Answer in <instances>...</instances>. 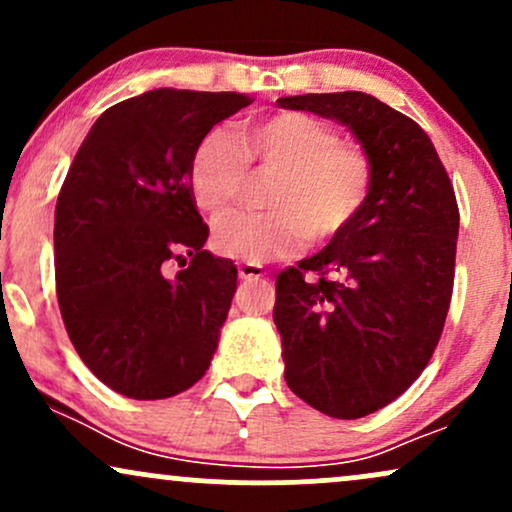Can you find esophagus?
Returning a JSON list of instances; mask_svg holds the SVG:
<instances>
[{"mask_svg":"<svg viewBox=\"0 0 512 512\" xmlns=\"http://www.w3.org/2000/svg\"><path fill=\"white\" fill-rule=\"evenodd\" d=\"M264 274H267V272H264V269L260 267V264H252V262H243V264H238V276H240V279H245V281L262 279Z\"/></svg>","mask_w":512,"mask_h":512,"instance_id":"34e87169","label":"esophagus"}]
</instances>
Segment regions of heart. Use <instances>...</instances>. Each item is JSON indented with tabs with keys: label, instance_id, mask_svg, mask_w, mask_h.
I'll return each mask as SVG.
<instances>
[{
	"label": "heart",
	"instance_id": "obj_1",
	"mask_svg": "<svg viewBox=\"0 0 512 512\" xmlns=\"http://www.w3.org/2000/svg\"><path fill=\"white\" fill-rule=\"evenodd\" d=\"M248 163L274 173L264 190L267 211H236L214 226V245L252 264L289 255L301 245L325 243L366 207L373 166L358 146L313 115L276 113L238 125L236 134L214 129L190 158L192 199L211 216L231 207L248 180Z\"/></svg>",
	"mask_w": 512,
	"mask_h": 512
}]
</instances>
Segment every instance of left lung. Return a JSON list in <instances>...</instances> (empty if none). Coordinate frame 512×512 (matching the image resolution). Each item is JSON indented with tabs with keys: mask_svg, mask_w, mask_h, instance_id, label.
Instances as JSON below:
<instances>
[{
	"mask_svg": "<svg viewBox=\"0 0 512 512\" xmlns=\"http://www.w3.org/2000/svg\"><path fill=\"white\" fill-rule=\"evenodd\" d=\"M351 129L373 166L366 207L276 276L284 378L332 419L387 407L428 366L448 317L460 209L428 134L361 91L276 101Z\"/></svg>",
	"mask_w": 512,
	"mask_h": 512,
	"instance_id": "8db88e82",
	"label": "left lung"
}]
</instances>
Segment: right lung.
<instances>
[{"instance_id": "right-lung-1", "label": "right lung", "mask_w": 512, "mask_h": 512, "mask_svg": "<svg viewBox=\"0 0 512 512\" xmlns=\"http://www.w3.org/2000/svg\"><path fill=\"white\" fill-rule=\"evenodd\" d=\"M250 103L146 91L105 110L69 166L55 209L57 303L76 354L120 395L166 399L207 373L238 269L204 250L187 170L211 127Z\"/></svg>"}]
</instances>
